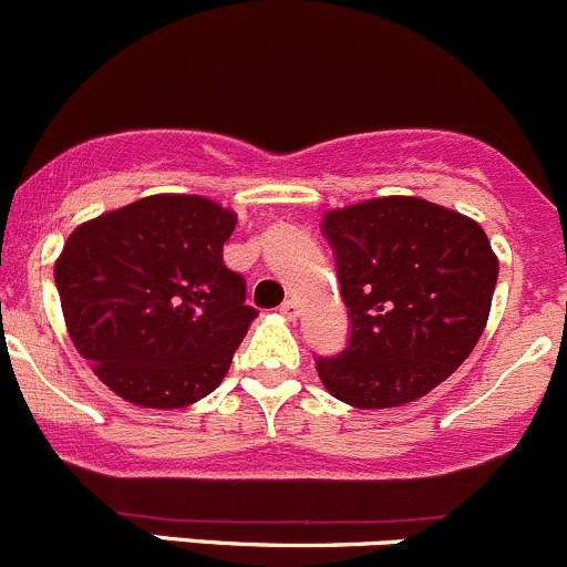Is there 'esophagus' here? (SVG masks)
<instances>
[{
	"instance_id": "obj_1",
	"label": "esophagus",
	"mask_w": 567,
	"mask_h": 567,
	"mask_svg": "<svg viewBox=\"0 0 567 567\" xmlns=\"http://www.w3.org/2000/svg\"><path fill=\"white\" fill-rule=\"evenodd\" d=\"M281 313L286 319H297L300 317V306H297V300H284L281 302Z\"/></svg>"
}]
</instances>
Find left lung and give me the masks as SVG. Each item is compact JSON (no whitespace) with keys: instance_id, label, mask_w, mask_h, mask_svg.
<instances>
[{"instance_id":"8db88e82","label":"left lung","mask_w":567,"mask_h":567,"mask_svg":"<svg viewBox=\"0 0 567 567\" xmlns=\"http://www.w3.org/2000/svg\"><path fill=\"white\" fill-rule=\"evenodd\" d=\"M322 235L336 259L349 341L317 358L343 404H410L470 358L486 327L499 261L486 231L461 213L414 196L332 209Z\"/></svg>"}]
</instances>
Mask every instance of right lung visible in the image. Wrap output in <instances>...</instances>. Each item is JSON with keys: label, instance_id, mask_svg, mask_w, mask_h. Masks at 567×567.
<instances>
[{"label": "right lung", "instance_id": "right-lung-1", "mask_svg": "<svg viewBox=\"0 0 567 567\" xmlns=\"http://www.w3.org/2000/svg\"><path fill=\"white\" fill-rule=\"evenodd\" d=\"M237 215L147 196L79 226L54 267L70 338L116 395L179 410L213 393L256 319L224 265Z\"/></svg>", "mask_w": 567, "mask_h": 567}]
</instances>
